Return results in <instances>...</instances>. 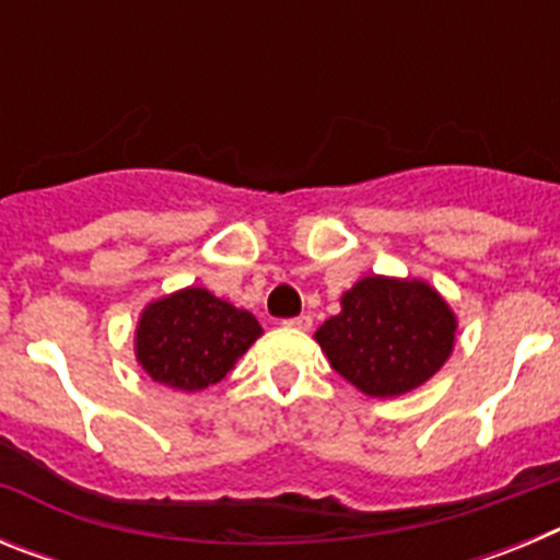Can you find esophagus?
<instances>
[{
  "instance_id": "1",
  "label": "esophagus",
  "mask_w": 560,
  "mask_h": 560,
  "mask_svg": "<svg viewBox=\"0 0 560 560\" xmlns=\"http://www.w3.org/2000/svg\"><path fill=\"white\" fill-rule=\"evenodd\" d=\"M285 328H294V330H308L311 325H314V319H311V314H300L294 316V319H285Z\"/></svg>"
}]
</instances>
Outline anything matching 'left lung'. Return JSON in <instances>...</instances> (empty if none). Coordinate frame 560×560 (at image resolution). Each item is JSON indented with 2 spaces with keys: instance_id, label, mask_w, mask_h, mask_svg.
<instances>
[{
  "instance_id": "left-lung-1",
  "label": "left lung",
  "mask_w": 560,
  "mask_h": 560,
  "mask_svg": "<svg viewBox=\"0 0 560 560\" xmlns=\"http://www.w3.org/2000/svg\"><path fill=\"white\" fill-rule=\"evenodd\" d=\"M457 316L423 280L361 277L314 339L330 368L373 398L427 384L454 350Z\"/></svg>"
}]
</instances>
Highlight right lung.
I'll return each mask as SVG.
<instances>
[{"mask_svg": "<svg viewBox=\"0 0 560 560\" xmlns=\"http://www.w3.org/2000/svg\"><path fill=\"white\" fill-rule=\"evenodd\" d=\"M260 334L249 311L190 285L145 305L133 350L153 381L199 393L219 384Z\"/></svg>", "mask_w": 560, "mask_h": 560, "instance_id": "1", "label": "right lung"}]
</instances>
